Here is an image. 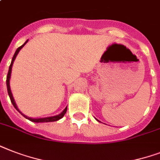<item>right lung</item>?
<instances>
[{"label":"right lung","mask_w":160,"mask_h":160,"mask_svg":"<svg viewBox=\"0 0 160 160\" xmlns=\"http://www.w3.org/2000/svg\"><path fill=\"white\" fill-rule=\"evenodd\" d=\"M27 41H28V40L25 42V43L22 45L21 46H20L19 48H17V50L16 51V52H15V54H14L13 55V58H12V60H11V65H10V67H9V70H8V74H7V76H6V86H7V92H8V95L9 96H10V99H11V103H12V105H13V106L15 107L16 109V110H18L20 113H21L22 115H23L26 119H29V120H31V121L32 122H36V123H44V122H54V121H57V120H59V119H60L61 118H62L64 115H65V114L66 113V110H67V107L65 108L64 110H63L61 113H60V114H57V115H55V116H51V117H46V118H39V119H33V118H30V117L26 116V115H25V114H23L22 113H21L20 110H19V109L17 108V105H16V102H15V100H14L13 98V95H12V93H11V87H10V79H11V69H12V65H13V62L14 60H15V59H16V55H18L19 51H21V48L23 47L25 45H26V43H27Z\"/></svg>","instance_id":"obj_1"}]
</instances>
